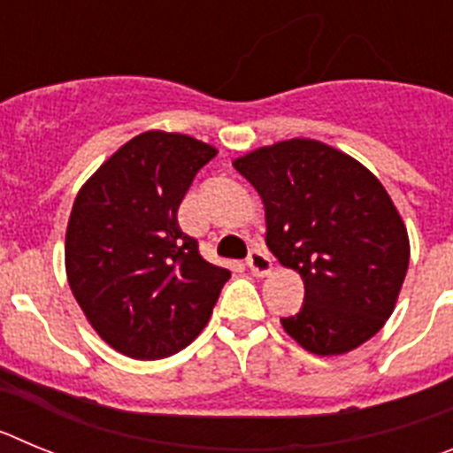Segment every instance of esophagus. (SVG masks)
<instances>
[{
    "label": "esophagus",
    "mask_w": 453,
    "mask_h": 453,
    "mask_svg": "<svg viewBox=\"0 0 453 453\" xmlns=\"http://www.w3.org/2000/svg\"><path fill=\"white\" fill-rule=\"evenodd\" d=\"M247 267L256 276H265L272 272V258L267 256L265 250H251L250 256H247Z\"/></svg>",
    "instance_id": "obj_1"
}]
</instances>
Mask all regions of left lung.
Segmentation results:
<instances>
[{
  "instance_id": "left-lung-1",
  "label": "left lung",
  "mask_w": 453,
  "mask_h": 453,
  "mask_svg": "<svg viewBox=\"0 0 453 453\" xmlns=\"http://www.w3.org/2000/svg\"><path fill=\"white\" fill-rule=\"evenodd\" d=\"M265 206V242L303 281V306L281 318L311 354L338 356L379 334L397 303L411 245L402 215L367 167L308 138L234 161Z\"/></svg>"
}]
</instances>
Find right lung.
Wrapping results in <instances>:
<instances>
[{"mask_svg": "<svg viewBox=\"0 0 453 453\" xmlns=\"http://www.w3.org/2000/svg\"><path fill=\"white\" fill-rule=\"evenodd\" d=\"M218 150L190 135L145 131L79 190L65 234L72 295L119 354L154 361L202 334L231 272L203 261L179 226L192 179Z\"/></svg>", "mask_w": 453, "mask_h": 453, "instance_id": "right-lung-1", "label": "right lung"}]
</instances>
